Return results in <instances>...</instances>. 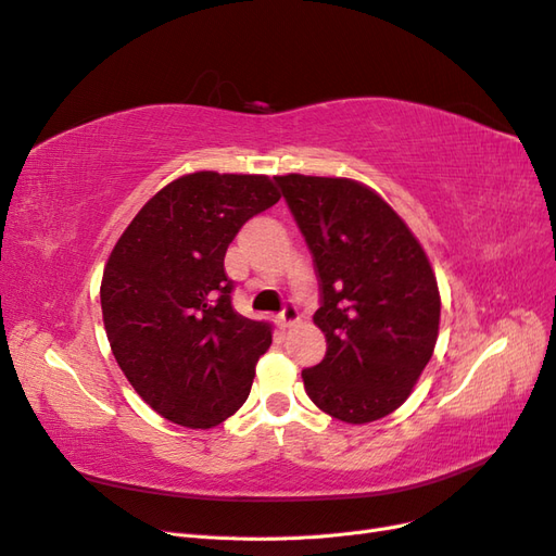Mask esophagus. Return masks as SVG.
<instances>
[{
	"instance_id": "34e87169",
	"label": "esophagus",
	"mask_w": 556,
	"mask_h": 556,
	"mask_svg": "<svg viewBox=\"0 0 556 556\" xmlns=\"http://www.w3.org/2000/svg\"><path fill=\"white\" fill-rule=\"evenodd\" d=\"M299 319V311L290 304V306H285L282 308V313H280V317H278V323L282 325V327H292L294 323Z\"/></svg>"
}]
</instances>
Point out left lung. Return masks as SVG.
Wrapping results in <instances>:
<instances>
[{"label":"left lung","mask_w":556,"mask_h":556,"mask_svg":"<svg viewBox=\"0 0 556 556\" xmlns=\"http://www.w3.org/2000/svg\"><path fill=\"white\" fill-rule=\"evenodd\" d=\"M315 257L327 355L304 368L306 394L348 425L394 413L429 364L441 294L422 243L387 201L352 178L276 176Z\"/></svg>","instance_id":"left-lung-1"}]
</instances>
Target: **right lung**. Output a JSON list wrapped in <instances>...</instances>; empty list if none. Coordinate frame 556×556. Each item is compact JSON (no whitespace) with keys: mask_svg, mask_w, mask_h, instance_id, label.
I'll use <instances>...</instances> for the list:
<instances>
[{"mask_svg":"<svg viewBox=\"0 0 556 556\" xmlns=\"http://www.w3.org/2000/svg\"><path fill=\"white\" fill-rule=\"evenodd\" d=\"M280 199L257 174H185L150 197L113 245L102 315L117 366L150 408L188 429L237 413L271 325L231 306L225 252Z\"/></svg>","mask_w":556,"mask_h":556,"instance_id":"obj_1","label":"right lung"}]
</instances>
